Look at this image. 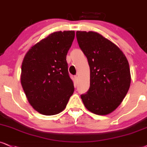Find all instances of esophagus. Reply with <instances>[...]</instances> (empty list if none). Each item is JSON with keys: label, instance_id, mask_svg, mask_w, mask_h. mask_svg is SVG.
I'll list each match as a JSON object with an SVG mask.
<instances>
[{"label": "esophagus", "instance_id": "esophagus-1", "mask_svg": "<svg viewBox=\"0 0 147 147\" xmlns=\"http://www.w3.org/2000/svg\"><path fill=\"white\" fill-rule=\"evenodd\" d=\"M74 80H75V81L76 82V81H78V77L77 76H74Z\"/></svg>", "mask_w": 147, "mask_h": 147}]
</instances>
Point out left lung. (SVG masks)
Wrapping results in <instances>:
<instances>
[{"label":"left lung","mask_w":147,"mask_h":147,"mask_svg":"<svg viewBox=\"0 0 147 147\" xmlns=\"http://www.w3.org/2000/svg\"><path fill=\"white\" fill-rule=\"evenodd\" d=\"M76 38L90 67V87L81 99L93 113L108 115L120 105L129 90V63L120 49L97 32L77 31Z\"/></svg>","instance_id":"1"}]
</instances>
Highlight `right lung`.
Returning <instances> with one entry per match:
<instances>
[{"instance_id":"1","label":"right lung","mask_w":147,"mask_h":147,"mask_svg":"<svg viewBox=\"0 0 147 147\" xmlns=\"http://www.w3.org/2000/svg\"><path fill=\"white\" fill-rule=\"evenodd\" d=\"M75 32L50 34L27 52L22 65L21 84L30 104L44 115L65 109L74 91L66 57Z\"/></svg>"}]
</instances>
